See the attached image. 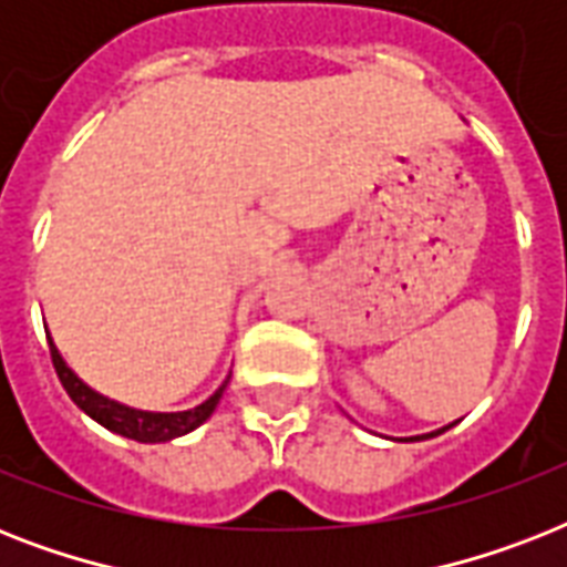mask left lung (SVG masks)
I'll return each instance as SVG.
<instances>
[{
  "instance_id": "8db88e82",
  "label": "left lung",
  "mask_w": 567,
  "mask_h": 567,
  "mask_svg": "<svg viewBox=\"0 0 567 567\" xmlns=\"http://www.w3.org/2000/svg\"><path fill=\"white\" fill-rule=\"evenodd\" d=\"M458 423V421H456ZM456 423H447V426H444V430H450V426H456ZM444 430H439V432H430V435H414V439H405V441H423V439H432V435H441V432Z\"/></svg>"
}]
</instances>
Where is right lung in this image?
<instances>
[{
    "instance_id": "add662e5",
    "label": "right lung",
    "mask_w": 567,
    "mask_h": 567,
    "mask_svg": "<svg viewBox=\"0 0 567 567\" xmlns=\"http://www.w3.org/2000/svg\"><path fill=\"white\" fill-rule=\"evenodd\" d=\"M49 355H52V364H55V373L58 379H61L64 391L87 417L102 423L105 430L117 432L123 439L141 441V444H158V441L179 439L185 432L196 430L199 423H205L212 417V412L217 409V403H220L223 391L229 385V379H226L205 403H199L196 409H188V412H141V409H128V405L117 403V400H109V396L96 394L93 388L84 385L82 379L66 368V362L61 359V353H58V347L52 338H49Z\"/></svg>"
}]
</instances>
